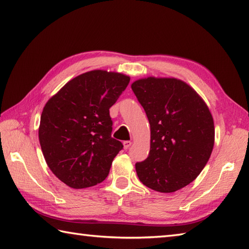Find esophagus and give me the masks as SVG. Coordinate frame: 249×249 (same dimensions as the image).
<instances>
[{
	"label": "esophagus",
	"instance_id": "1",
	"mask_svg": "<svg viewBox=\"0 0 249 249\" xmlns=\"http://www.w3.org/2000/svg\"><path fill=\"white\" fill-rule=\"evenodd\" d=\"M123 144H124V149L125 150H128L129 147H130V145H131V141H124Z\"/></svg>",
	"mask_w": 249,
	"mask_h": 249
}]
</instances>
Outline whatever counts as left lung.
<instances>
[{
    "mask_svg": "<svg viewBox=\"0 0 249 249\" xmlns=\"http://www.w3.org/2000/svg\"><path fill=\"white\" fill-rule=\"evenodd\" d=\"M131 89L151 126V149L136 163L142 184L160 193L187 186L203 170L214 146V122L208 106L188 84L149 77Z\"/></svg>",
    "mask_w": 249,
    "mask_h": 249,
    "instance_id": "1",
    "label": "left lung"
}]
</instances>
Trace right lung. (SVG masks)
Wrapping results in <instances>:
<instances>
[{"mask_svg": "<svg viewBox=\"0 0 249 249\" xmlns=\"http://www.w3.org/2000/svg\"><path fill=\"white\" fill-rule=\"evenodd\" d=\"M119 72L92 71L67 82L44 107L38 130L47 165L71 188H87L108 177L123 144L111 136L109 109L129 83Z\"/></svg>", "mask_w": 249, "mask_h": 249, "instance_id": "obj_1", "label": "right lung"}]
</instances>
